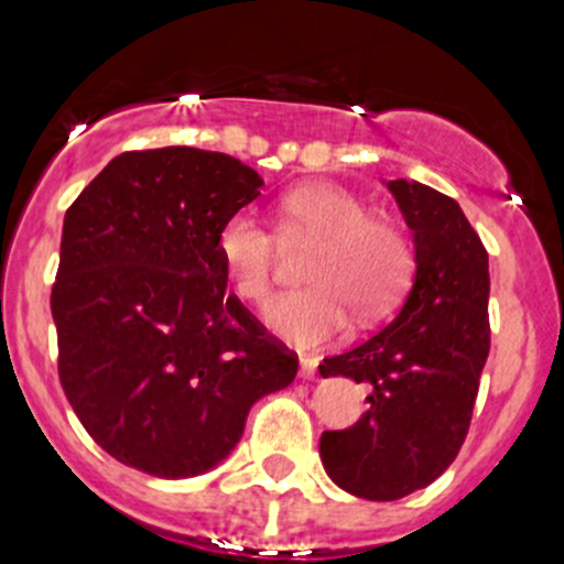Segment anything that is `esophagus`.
Wrapping results in <instances>:
<instances>
[{"label": "esophagus", "instance_id": "obj_1", "mask_svg": "<svg viewBox=\"0 0 564 564\" xmlns=\"http://www.w3.org/2000/svg\"><path fill=\"white\" fill-rule=\"evenodd\" d=\"M318 368V357L314 355H300V377L303 379H314Z\"/></svg>", "mask_w": 564, "mask_h": 564}]
</instances>
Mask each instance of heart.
Masks as SVG:
<instances>
[{"mask_svg": "<svg viewBox=\"0 0 564 564\" xmlns=\"http://www.w3.org/2000/svg\"><path fill=\"white\" fill-rule=\"evenodd\" d=\"M281 209L286 237L318 240L305 264L314 283L283 292L264 311L281 338L318 346L344 333L349 310L360 324H373L395 308L414 267L409 237L395 220L368 215L360 196L329 182L297 187ZM218 256L237 297L264 303L275 281L278 237L250 209L220 226Z\"/></svg>", "mask_w": 564, "mask_h": 564, "instance_id": "obj_1", "label": "heart"}]
</instances>
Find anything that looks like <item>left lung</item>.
<instances>
[{
	"mask_svg": "<svg viewBox=\"0 0 564 564\" xmlns=\"http://www.w3.org/2000/svg\"><path fill=\"white\" fill-rule=\"evenodd\" d=\"M388 187L414 235V283L384 327L318 366L322 377L368 388L366 414L324 431L318 456L335 486L373 502L425 488L456 460L491 349L488 253L477 231L434 187Z\"/></svg>",
	"mask_w": 564,
	"mask_h": 564,
	"instance_id": "left-lung-1",
	"label": "left lung"
}]
</instances>
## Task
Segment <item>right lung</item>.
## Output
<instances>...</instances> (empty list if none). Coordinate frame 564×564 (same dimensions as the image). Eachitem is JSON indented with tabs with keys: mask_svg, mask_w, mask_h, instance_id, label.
I'll return each mask as SVG.
<instances>
[{
	"mask_svg": "<svg viewBox=\"0 0 564 564\" xmlns=\"http://www.w3.org/2000/svg\"><path fill=\"white\" fill-rule=\"evenodd\" d=\"M261 176L224 152H122L67 207L51 314L59 382L124 466L193 477L235 451L297 355L226 292L220 226Z\"/></svg>",
	"mask_w": 564,
	"mask_h": 564,
	"instance_id": "obj_1",
	"label": "right lung"
}]
</instances>
